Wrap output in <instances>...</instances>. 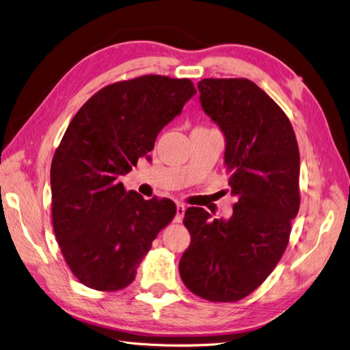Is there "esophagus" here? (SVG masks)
Instances as JSON below:
<instances>
[{
	"label": "esophagus",
	"instance_id": "obj_1",
	"mask_svg": "<svg viewBox=\"0 0 350 350\" xmlns=\"http://www.w3.org/2000/svg\"><path fill=\"white\" fill-rule=\"evenodd\" d=\"M184 215H185V204L184 203H178L176 204V221H178V224L183 220Z\"/></svg>",
	"mask_w": 350,
	"mask_h": 350
}]
</instances>
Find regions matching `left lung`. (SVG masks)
<instances>
[{
  "instance_id": "left-lung-1",
  "label": "left lung",
  "mask_w": 350,
  "mask_h": 350,
  "mask_svg": "<svg viewBox=\"0 0 350 350\" xmlns=\"http://www.w3.org/2000/svg\"><path fill=\"white\" fill-rule=\"evenodd\" d=\"M198 90L225 134L228 183L238 201L228 220L187 208L191 242L179 274L200 298L237 302L269 278L288 247L301 204L299 149L288 115L254 81L203 79Z\"/></svg>"
}]
</instances>
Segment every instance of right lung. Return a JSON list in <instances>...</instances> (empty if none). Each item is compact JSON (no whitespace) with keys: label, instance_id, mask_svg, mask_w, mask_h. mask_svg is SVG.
<instances>
[{"label":"right lung","instance_id":"right-lung-1","mask_svg":"<svg viewBox=\"0 0 350 350\" xmlns=\"http://www.w3.org/2000/svg\"><path fill=\"white\" fill-rule=\"evenodd\" d=\"M196 93L189 79L147 74L105 86L71 120L52 157V225L67 266L88 288H126L175 217L172 200H144L120 176Z\"/></svg>","mask_w":350,"mask_h":350}]
</instances>
